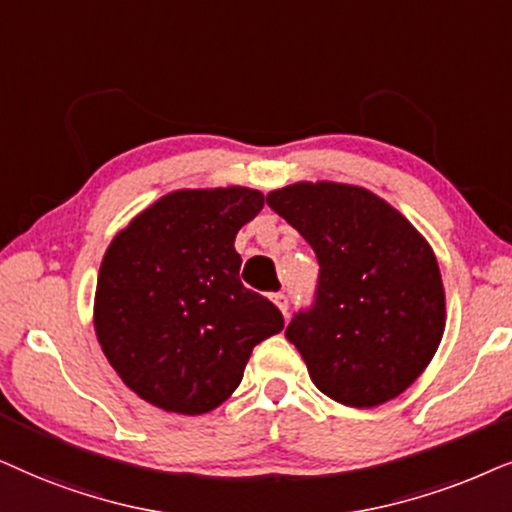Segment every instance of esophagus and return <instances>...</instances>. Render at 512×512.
Returning a JSON list of instances; mask_svg holds the SVG:
<instances>
[{
	"mask_svg": "<svg viewBox=\"0 0 512 512\" xmlns=\"http://www.w3.org/2000/svg\"><path fill=\"white\" fill-rule=\"evenodd\" d=\"M271 302L278 306V311H281L283 316H288V295H283V292H274V295H271Z\"/></svg>",
	"mask_w": 512,
	"mask_h": 512,
	"instance_id": "esophagus-1",
	"label": "esophagus"
}]
</instances>
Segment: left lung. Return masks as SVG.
I'll return each instance as SVG.
<instances>
[{"mask_svg": "<svg viewBox=\"0 0 512 512\" xmlns=\"http://www.w3.org/2000/svg\"><path fill=\"white\" fill-rule=\"evenodd\" d=\"M320 264L316 304L285 330L318 391L377 407L407 391L438 351L445 288L417 227L370 189L295 182L267 194Z\"/></svg>", "mask_w": 512, "mask_h": 512, "instance_id": "obj_1", "label": "left lung"}]
</instances>
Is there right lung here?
Listing matches in <instances>:
<instances>
[{"instance_id":"1","label":"right lung","mask_w":512,"mask_h":512,"mask_svg":"<svg viewBox=\"0 0 512 512\" xmlns=\"http://www.w3.org/2000/svg\"><path fill=\"white\" fill-rule=\"evenodd\" d=\"M264 194L250 187L175 189L112 238L95 285L93 327L121 381L159 410L213 412L257 344L283 330L267 297L238 278L234 248Z\"/></svg>"}]
</instances>
